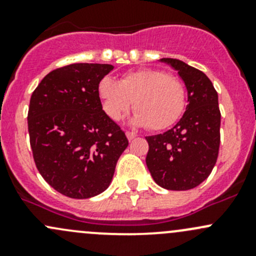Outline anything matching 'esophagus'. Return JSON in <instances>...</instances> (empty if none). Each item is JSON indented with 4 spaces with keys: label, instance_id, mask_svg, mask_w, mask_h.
I'll return each mask as SVG.
<instances>
[{
    "label": "esophagus",
    "instance_id": "esophagus-1",
    "mask_svg": "<svg viewBox=\"0 0 256 256\" xmlns=\"http://www.w3.org/2000/svg\"><path fill=\"white\" fill-rule=\"evenodd\" d=\"M136 136H138V135H136L135 132H131V131H126V138H128L130 141L134 140V138H135Z\"/></svg>",
    "mask_w": 256,
    "mask_h": 256
}]
</instances>
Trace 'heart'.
<instances>
[{"label": "heart", "mask_w": 256, "mask_h": 256, "mask_svg": "<svg viewBox=\"0 0 256 256\" xmlns=\"http://www.w3.org/2000/svg\"><path fill=\"white\" fill-rule=\"evenodd\" d=\"M102 109L118 121L132 106V124L151 130L170 128L182 115L186 92L176 76L157 69H141L125 74L120 82L104 76L98 85Z\"/></svg>", "instance_id": "heart-1"}]
</instances>
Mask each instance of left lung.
<instances>
[{
  "label": "left lung",
  "instance_id": "obj_1",
  "mask_svg": "<svg viewBox=\"0 0 256 256\" xmlns=\"http://www.w3.org/2000/svg\"><path fill=\"white\" fill-rule=\"evenodd\" d=\"M170 64L187 88L188 105L171 130L147 136L146 164L154 182L170 190L197 187L210 174L220 144L218 94L203 72L174 58Z\"/></svg>",
  "mask_w": 256,
  "mask_h": 256
}]
</instances>
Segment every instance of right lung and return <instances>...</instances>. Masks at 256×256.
Segmentation results:
<instances>
[{
	"label": "right lung",
	"mask_w": 256,
	"mask_h": 256,
	"mask_svg": "<svg viewBox=\"0 0 256 256\" xmlns=\"http://www.w3.org/2000/svg\"><path fill=\"white\" fill-rule=\"evenodd\" d=\"M110 64L76 63L47 74L33 92L28 132L36 166L62 194L85 200L109 187L128 141L102 110L99 82Z\"/></svg>",
	"instance_id": "right-lung-1"
}]
</instances>
